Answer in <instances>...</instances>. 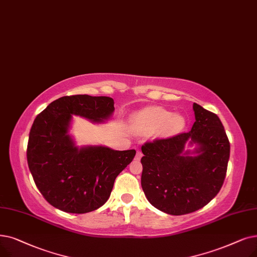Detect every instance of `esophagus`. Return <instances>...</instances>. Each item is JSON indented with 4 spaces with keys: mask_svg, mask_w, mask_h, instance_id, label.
Segmentation results:
<instances>
[{
    "mask_svg": "<svg viewBox=\"0 0 257 257\" xmlns=\"http://www.w3.org/2000/svg\"><path fill=\"white\" fill-rule=\"evenodd\" d=\"M142 156H143L142 152H141L140 150H137V156H136V158H137V160H141V158H142Z\"/></svg>",
    "mask_w": 257,
    "mask_h": 257,
    "instance_id": "34e87169",
    "label": "esophagus"
}]
</instances>
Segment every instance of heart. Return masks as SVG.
<instances>
[{
	"label": "heart",
	"instance_id": "1",
	"mask_svg": "<svg viewBox=\"0 0 257 257\" xmlns=\"http://www.w3.org/2000/svg\"><path fill=\"white\" fill-rule=\"evenodd\" d=\"M136 125L144 129H160L168 136L181 132L185 126V119L178 114L160 107H152L139 112L135 117Z\"/></svg>",
	"mask_w": 257,
	"mask_h": 257
}]
</instances>
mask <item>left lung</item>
<instances>
[{
  "mask_svg": "<svg viewBox=\"0 0 257 257\" xmlns=\"http://www.w3.org/2000/svg\"><path fill=\"white\" fill-rule=\"evenodd\" d=\"M193 110L191 131L142 146L144 193L153 207L171 215L205 207L219 192L227 173L230 143L219 117L196 103ZM187 141L200 146L196 157L183 152Z\"/></svg>",
  "mask_w": 257,
  "mask_h": 257,
  "instance_id": "left-lung-1",
  "label": "left lung"
}]
</instances>
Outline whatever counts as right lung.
<instances>
[{"label": "right lung", "instance_id": "add662e5", "mask_svg": "<svg viewBox=\"0 0 257 257\" xmlns=\"http://www.w3.org/2000/svg\"><path fill=\"white\" fill-rule=\"evenodd\" d=\"M113 105L108 96L67 95L50 103L33 121L28 167L40 192L54 208L82 214L102 207L116 176L135 158L133 149H79L68 135L72 114L99 122L112 114Z\"/></svg>", "mask_w": 257, "mask_h": 257}]
</instances>
